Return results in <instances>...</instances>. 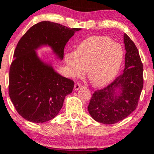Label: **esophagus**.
I'll return each instance as SVG.
<instances>
[{"instance_id":"1","label":"esophagus","mask_w":154,"mask_h":154,"mask_svg":"<svg viewBox=\"0 0 154 154\" xmlns=\"http://www.w3.org/2000/svg\"><path fill=\"white\" fill-rule=\"evenodd\" d=\"M82 88V85L80 82H77L75 85V91H78L79 88Z\"/></svg>"}]
</instances>
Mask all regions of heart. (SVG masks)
<instances>
[{"label": "heart", "instance_id": "1", "mask_svg": "<svg viewBox=\"0 0 154 154\" xmlns=\"http://www.w3.org/2000/svg\"><path fill=\"white\" fill-rule=\"evenodd\" d=\"M125 51L109 36H91L82 40L75 52H68L65 61L73 76L88 70L89 80L95 87H103L116 78L122 64Z\"/></svg>", "mask_w": 154, "mask_h": 154}]
</instances>
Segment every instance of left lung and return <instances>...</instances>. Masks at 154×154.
<instances>
[{"instance_id": "1", "label": "left lung", "mask_w": 154, "mask_h": 154, "mask_svg": "<svg viewBox=\"0 0 154 154\" xmlns=\"http://www.w3.org/2000/svg\"><path fill=\"white\" fill-rule=\"evenodd\" d=\"M126 54L123 73L103 89L95 91L88 109L98 122L111 125L125 119L135 110L143 87V69L138 50L124 35Z\"/></svg>"}]
</instances>
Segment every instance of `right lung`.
<instances>
[{
    "mask_svg": "<svg viewBox=\"0 0 154 154\" xmlns=\"http://www.w3.org/2000/svg\"><path fill=\"white\" fill-rule=\"evenodd\" d=\"M80 29L43 21L29 28L19 40L9 69L8 94L24 119L35 123L54 119L75 85L42 61L35 51L48 45L62 60L66 43Z\"/></svg>",
    "mask_w": 154,
    "mask_h": 154,
    "instance_id": "add662e5",
    "label": "right lung"
}]
</instances>
